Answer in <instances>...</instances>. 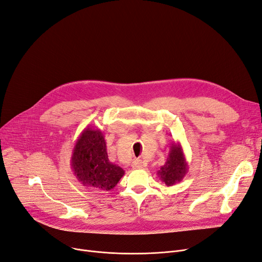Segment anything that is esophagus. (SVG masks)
<instances>
[{"mask_svg":"<svg viewBox=\"0 0 262 262\" xmlns=\"http://www.w3.org/2000/svg\"><path fill=\"white\" fill-rule=\"evenodd\" d=\"M132 167L134 169H141L143 167V163H142L141 159L136 158V159H134L133 163H132Z\"/></svg>","mask_w":262,"mask_h":262,"instance_id":"1","label":"esophagus"}]
</instances>
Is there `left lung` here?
I'll return each instance as SVG.
<instances>
[{"label":"left lung","instance_id":"1","mask_svg":"<svg viewBox=\"0 0 262 262\" xmlns=\"http://www.w3.org/2000/svg\"><path fill=\"white\" fill-rule=\"evenodd\" d=\"M188 171V165L180 142H174L170 147V152L164 166L158 170L157 174L167 186H172L183 180Z\"/></svg>","mask_w":262,"mask_h":262}]
</instances>
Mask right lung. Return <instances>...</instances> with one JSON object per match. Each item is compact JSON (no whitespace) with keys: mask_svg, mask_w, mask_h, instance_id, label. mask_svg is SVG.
I'll use <instances>...</instances> for the list:
<instances>
[{"mask_svg":"<svg viewBox=\"0 0 262 262\" xmlns=\"http://www.w3.org/2000/svg\"><path fill=\"white\" fill-rule=\"evenodd\" d=\"M71 166L83 186L111 190L124 176V170L109 161L105 136L99 128L85 127L73 149Z\"/></svg>","mask_w":262,"mask_h":262,"instance_id":"obj_1","label":"right lung"}]
</instances>
